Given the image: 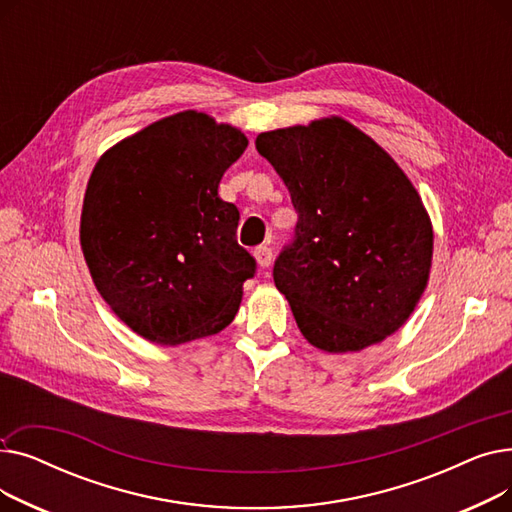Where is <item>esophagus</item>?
<instances>
[{"label": "esophagus", "instance_id": "1", "mask_svg": "<svg viewBox=\"0 0 512 512\" xmlns=\"http://www.w3.org/2000/svg\"><path fill=\"white\" fill-rule=\"evenodd\" d=\"M253 255H255V259H257V263H259V267H270V263H272V259H274V253H272L270 247H257V249L253 251Z\"/></svg>", "mask_w": 512, "mask_h": 512}]
</instances>
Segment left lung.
Here are the masks:
<instances>
[{"label": "left lung", "instance_id": "1", "mask_svg": "<svg viewBox=\"0 0 512 512\" xmlns=\"http://www.w3.org/2000/svg\"><path fill=\"white\" fill-rule=\"evenodd\" d=\"M255 147L299 213L274 282L301 334L326 353H357L394 334L421 299L434 253L407 174L338 116L261 132Z\"/></svg>", "mask_w": 512, "mask_h": 512}]
</instances>
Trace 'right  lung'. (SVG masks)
Wrapping results in <instances>:
<instances>
[{
    "label": "right lung",
    "mask_w": 512,
    "mask_h": 512,
    "mask_svg": "<svg viewBox=\"0 0 512 512\" xmlns=\"http://www.w3.org/2000/svg\"><path fill=\"white\" fill-rule=\"evenodd\" d=\"M245 134L186 110L107 149L80 213L91 278L124 324L157 344L218 334L234 319L255 259L240 213L218 195Z\"/></svg>",
    "instance_id": "add662e5"
}]
</instances>
